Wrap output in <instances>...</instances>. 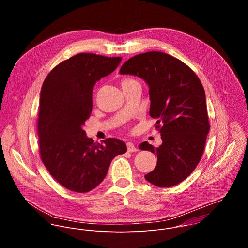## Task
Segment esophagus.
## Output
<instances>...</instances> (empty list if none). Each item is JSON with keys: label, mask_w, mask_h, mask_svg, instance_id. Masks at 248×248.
Wrapping results in <instances>:
<instances>
[{"label": "esophagus", "mask_w": 248, "mask_h": 248, "mask_svg": "<svg viewBox=\"0 0 248 248\" xmlns=\"http://www.w3.org/2000/svg\"><path fill=\"white\" fill-rule=\"evenodd\" d=\"M126 147H127V151L128 152H136V151H138V148L132 142H127L126 143Z\"/></svg>", "instance_id": "1"}]
</instances>
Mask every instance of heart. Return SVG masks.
<instances>
[{"mask_svg": "<svg viewBox=\"0 0 248 248\" xmlns=\"http://www.w3.org/2000/svg\"><path fill=\"white\" fill-rule=\"evenodd\" d=\"M124 81H130V79H127V78H126V79H124ZM124 81H123V82H124Z\"/></svg>", "mask_w": 248, "mask_h": 248, "instance_id": "b5f03b06", "label": "heart"}]
</instances>
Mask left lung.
Wrapping results in <instances>:
<instances>
[{"label": "left lung", "instance_id": "1", "mask_svg": "<svg viewBox=\"0 0 248 248\" xmlns=\"http://www.w3.org/2000/svg\"><path fill=\"white\" fill-rule=\"evenodd\" d=\"M120 74L138 77L149 86V114L157 120L162 144L139 145L158 159L146 181L159 187L179 185L198 165L210 129L202 83L182 61L156 51L130 58Z\"/></svg>", "mask_w": 248, "mask_h": 248}]
</instances>
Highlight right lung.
<instances>
[{
  "label": "right lung",
  "instance_id": "right-lung-1",
  "mask_svg": "<svg viewBox=\"0 0 248 248\" xmlns=\"http://www.w3.org/2000/svg\"><path fill=\"white\" fill-rule=\"evenodd\" d=\"M121 57L81 53L59 63L45 78L38 116L41 160L65 188L84 193L105 179L112 160L126 152L124 141L96 143L83 125L92 111L96 81L112 74Z\"/></svg>",
  "mask_w": 248,
  "mask_h": 248
}]
</instances>
